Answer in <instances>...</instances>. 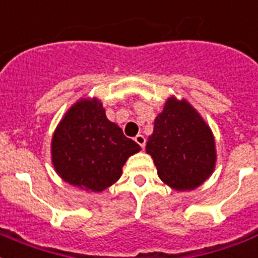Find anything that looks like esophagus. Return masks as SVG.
<instances>
[{
  "mask_svg": "<svg viewBox=\"0 0 258 258\" xmlns=\"http://www.w3.org/2000/svg\"><path fill=\"white\" fill-rule=\"evenodd\" d=\"M135 141H136L137 144L140 145L141 148H144L145 147V137L143 136V135H137V136L135 137Z\"/></svg>",
  "mask_w": 258,
  "mask_h": 258,
  "instance_id": "obj_1",
  "label": "esophagus"
}]
</instances>
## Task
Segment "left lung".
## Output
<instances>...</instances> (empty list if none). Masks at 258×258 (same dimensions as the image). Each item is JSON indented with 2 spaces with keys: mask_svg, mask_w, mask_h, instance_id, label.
I'll list each match as a JSON object with an SVG mask.
<instances>
[{
  "mask_svg": "<svg viewBox=\"0 0 258 258\" xmlns=\"http://www.w3.org/2000/svg\"><path fill=\"white\" fill-rule=\"evenodd\" d=\"M145 150L154 159L159 178L175 190H193L214 171L212 132L186 100L170 98L166 102Z\"/></svg>",
  "mask_w": 258,
  "mask_h": 258,
  "instance_id": "left-lung-1",
  "label": "left lung"
}]
</instances>
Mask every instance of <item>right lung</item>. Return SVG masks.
<instances>
[{
  "mask_svg": "<svg viewBox=\"0 0 258 258\" xmlns=\"http://www.w3.org/2000/svg\"><path fill=\"white\" fill-rule=\"evenodd\" d=\"M140 145L110 122L98 99L73 104L51 141L55 171L63 181L85 190L102 191L119 179L122 166Z\"/></svg>",
  "mask_w": 258,
  "mask_h": 258,
  "instance_id": "obj_1",
  "label": "right lung"
}]
</instances>
